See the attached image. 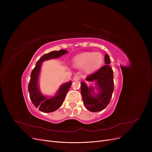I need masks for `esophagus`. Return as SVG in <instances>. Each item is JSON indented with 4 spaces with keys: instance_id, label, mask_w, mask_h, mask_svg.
<instances>
[{
    "instance_id": "1",
    "label": "esophagus",
    "mask_w": 152,
    "mask_h": 152,
    "mask_svg": "<svg viewBox=\"0 0 152 152\" xmlns=\"http://www.w3.org/2000/svg\"><path fill=\"white\" fill-rule=\"evenodd\" d=\"M79 79H80V77H79L78 75H76L73 77V80L74 81H79Z\"/></svg>"
}]
</instances>
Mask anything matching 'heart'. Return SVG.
Returning a JSON list of instances; mask_svg holds the SVG:
<instances>
[{"label":"heart","mask_w":152,"mask_h":152,"mask_svg":"<svg viewBox=\"0 0 152 152\" xmlns=\"http://www.w3.org/2000/svg\"><path fill=\"white\" fill-rule=\"evenodd\" d=\"M104 57L100 52H84L74 57L72 61L73 65L77 68H84L87 73L97 71L103 65Z\"/></svg>","instance_id":"b5f03b06"}]
</instances>
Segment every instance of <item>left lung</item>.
<instances>
[{"mask_svg":"<svg viewBox=\"0 0 152 152\" xmlns=\"http://www.w3.org/2000/svg\"><path fill=\"white\" fill-rule=\"evenodd\" d=\"M105 65L86 78L87 81H96L97 90L99 92L98 94L93 95V87H88L84 82L81 83V93L84 105L92 112H97L105 109L112 97L114 90L113 71L109 65L110 60L108 54L105 56Z\"/></svg>","mask_w":152,"mask_h":152,"instance_id":"1","label":"left lung"}]
</instances>
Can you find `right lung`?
I'll return each instance as SVG.
<instances>
[{"mask_svg": "<svg viewBox=\"0 0 152 152\" xmlns=\"http://www.w3.org/2000/svg\"><path fill=\"white\" fill-rule=\"evenodd\" d=\"M67 52V50H60L59 51H52L44 55L37 61L36 66L32 70L28 85L29 97L34 107L39 108V110L42 112H53L61 106L72 83L69 81L61 86L57 94L54 97L48 98L47 97L44 96L39 91L38 87V77L42 63L45 60L58 58Z\"/></svg>", "mask_w": 152, "mask_h": 152, "instance_id": "add662e5", "label": "right lung"}]
</instances>
